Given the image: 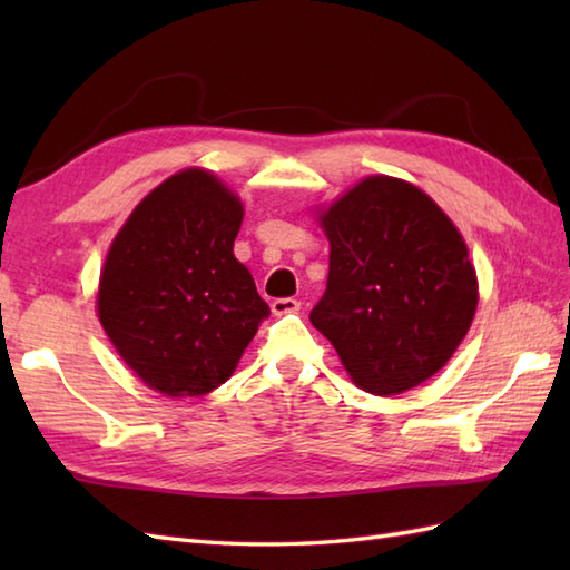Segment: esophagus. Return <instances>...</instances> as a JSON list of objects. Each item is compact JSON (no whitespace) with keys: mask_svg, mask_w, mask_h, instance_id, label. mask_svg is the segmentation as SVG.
Segmentation results:
<instances>
[{"mask_svg":"<svg viewBox=\"0 0 570 570\" xmlns=\"http://www.w3.org/2000/svg\"><path fill=\"white\" fill-rule=\"evenodd\" d=\"M301 301L296 298H274L272 301V313L274 316H286V313H298Z\"/></svg>","mask_w":570,"mask_h":570,"instance_id":"34e87169","label":"esophagus"}]
</instances>
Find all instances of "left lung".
Returning a JSON list of instances; mask_svg holds the SVG:
<instances>
[{
	"label": "left lung",
	"mask_w": 570,
	"mask_h": 570,
	"mask_svg": "<svg viewBox=\"0 0 570 570\" xmlns=\"http://www.w3.org/2000/svg\"><path fill=\"white\" fill-rule=\"evenodd\" d=\"M328 286L311 323L360 390L402 394L433 377L470 328L478 276L463 235L416 186L367 176L321 215Z\"/></svg>",
	"instance_id": "obj_1"
}]
</instances>
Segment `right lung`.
Here are the masks:
<instances>
[{"label": "right lung", "mask_w": 570, "mask_h": 570, "mask_svg": "<svg viewBox=\"0 0 570 570\" xmlns=\"http://www.w3.org/2000/svg\"><path fill=\"white\" fill-rule=\"evenodd\" d=\"M242 215L223 180L186 168L131 210L107 252L98 316L119 357L151 390H217L269 316L233 252Z\"/></svg>", "instance_id": "right-lung-1"}]
</instances>
